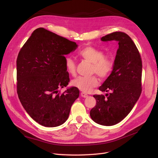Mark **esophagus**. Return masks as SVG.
Returning a JSON list of instances; mask_svg holds the SVG:
<instances>
[{"label": "esophagus", "instance_id": "esophagus-1", "mask_svg": "<svg viewBox=\"0 0 158 158\" xmlns=\"http://www.w3.org/2000/svg\"><path fill=\"white\" fill-rule=\"evenodd\" d=\"M81 96L82 97H83V98H86V97H88V95H87L86 94L84 93V92H81Z\"/></svg>", "mask_w": 158, "mask_h": 158}]
</instances>
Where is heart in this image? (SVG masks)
<instances>
[{
  "mask_svg": "<svg viewBox=\"0 0 158 158\" xmlns=\"http://www.w3.org/2000/svg\"><path fill=\"white\" fill-rule=\"evenodd\" d=\"M79 56L84 60L92 63L91 72L95 73L102 79H104L110 76L113 63L111 57L108 55H104L101 50L92 46H86L82 48L79 52ZM65 67L67 72L72 76L76 75V63L70 57L65 58ZM72 84L79 90L88 93L98 85V79L97 76L78 77L72 81Z\"/></svg>",
  "mask_w": 158,
  "mask_h": 158,
  "instance_id": "b5f03b06",
  "label": "heart"
}]
</instances>
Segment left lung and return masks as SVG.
<instances>
[{"label": "left lung", "mask_w": 158, "mask_h": 158, "mask_svg": "<svg viewBox=\"0 0 158 158\" xmlns=\"http://www.w3.org/2000/svg\"><path fill=\"white\" fill-rule=\"evenodd\" d=\"M101 40L117 41L119 46L113 70L98 88L111 92L106 94L107 97L94 95L97 102L89 114L97 123L111 126L126 118L138 100L142 93V62L136 45L126 33L114 32Z\"/></svg>", "instance_id": "left-lung-1"}]
</instances>
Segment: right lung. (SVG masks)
Here are the masks:
<instances>
[{"label":"right lung","instance_id":"1","mask_svg":"<svg viewBox=\"0 0 158 158\" xmlns=\"http://www.w3.org/2000/svg\"><path fill=\"white\" fill-rule=\"evenodd\" d=\"M77 47L76 42L40 27L33 31L19 53V98L30 117L41 126L54 127L64 123L79 97V91L74 86L61 94L59 92L70 81L64 56Z\"/></svg>","mask_w":158,"mask_h":158}]
</instances>
